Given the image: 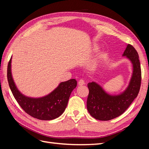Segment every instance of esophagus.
Returning <instances> with one entry per match:
<instances>
[{
	"mask_svg": "<svg viewBox=\"0 0 149 149\" xmlns=\"http://www.w3.org/2000/svg\"><path fill=\"white\" fill-rule=\"evenodd\" d=\"M85 84V82L83 79H79V81H78V85L79 86H83Z\"/></svg>",
	"mask_w": 149,
	"mask_h": 149,
	"instance_id": "obj_1",
	"label": "esophagus"
}]
</instances>
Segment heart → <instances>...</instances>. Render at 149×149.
<instances>
[{"instance_id":"obj_1","label":"heart","mask_w":149,"mask_h":149,"mask_svg":"<svg viewBox=\"0 0 149 149\" xmlns=\"http://www.w3.org/2000/svg\"><path fill=\"white\" fill-rule=\"evenodd\" d=\"M97 49H98V48H97V47H96L95 48H94V50H95V51H97ZM101 58H102V56H101Z\"/></svg>"}]
</instances>
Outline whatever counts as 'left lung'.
Segmentation results:
<instances>
[{
  "mask_svg": "<svg viewBox=\"0 0 149 149\" xmlns=\"http://www.w3.org/2000/svg\"><path fill=\"white\" fill-rule=\"evenodd\" d=\"M123 56L129 59L132 65V74L128 86L123 93L112 95L106 93L96 82L88 84L89 94L87 109L92 117L100 120H109L123 114L136 98L141 83V63L137 51L127 44Z\"/></svg>",
  "mask_w": 149,
  "mask_h": 149,
  "instance_id": "obj_1",
  "label": "left lung"
}]
</instances>
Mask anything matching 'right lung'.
I'll list each match as a JSON object with an SVG mask.
<instances>
[{"instance_id": "1", "label": "right lung", "mask_w": 149, "mask_h": 149, "mask_svg": "<svg viewBox=\"0 0 149 149\" xmlns=\"http://www.w3.org/2000/svg\"><path fill=\"white\" fill-rule=\"evenodd\" d=\"M12 57L7 67V79L13 96L24 111L34 118L43 120L55 119L63 113L70 94L77 86L75 79L61 82L48 95L30 97L20 93L15 84L11 71Z\"/></svg>"}]
</instances>
